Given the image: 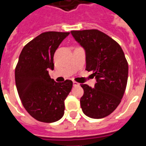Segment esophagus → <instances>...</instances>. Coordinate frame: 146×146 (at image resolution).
<instances>
[{
	"label": "esophagus",
	"mask_w": 146,
	"mask_h": 146,
	"mask_svg": "<svg viewBox=\"0 0 146 146\" xmlns=\"http://www.w3.org/2000/svg\"><path fill=\"white\" fill-rule=\"evenodd\" d=\"M73 86H80V84H79L77 82H76V81H73Z\"/></svg>",
	"instance_id": "1"
}]
</instances>
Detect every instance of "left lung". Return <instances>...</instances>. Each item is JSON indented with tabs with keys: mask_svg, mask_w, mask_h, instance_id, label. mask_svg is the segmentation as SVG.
Segmentation results:
<instances>
[{
	"mask_svg": "<svg viewBox=\"0 0 146 146\" xmlns=\"http://www.w3.org/2000/svg\"><path fill=\"white\" fill-rule=\"evenodd\" d=\"M86 51V70L96 79L94 88L81 84L83 113L93 119L107 116L119 105L125 93L129 66L119 44L98 30L72 31Z\"/></svg>",
	"mask_w": 146,
	"mask_h": 146,
	"instance_id": "1",
	"label": "left lung"
}]
</instances>
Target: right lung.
<instances>
[{
	"label": "right lung",
	"mask_w": 146,
	"mask_h": 146,
	"mask_svg": "<svg viewBox=\"0 0 146 146\" xmlns=\"http://www.w3.org/2000/svg\"><path fill=\"white\" fill-rule=\"evenodd\" d=\"M69 32L48 31L26 44L15 69V83L21 103L27 113L43 122H54L63 117L64 100L73 82L56 83L49 75L54 68L53 56Z\"/></svg>",
	"instance_id": "obj_1"
}]
</instances>
